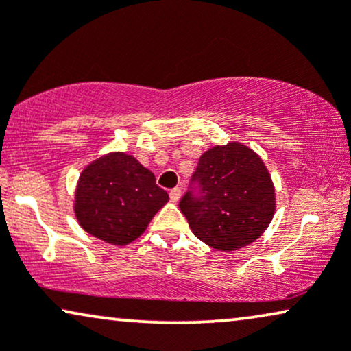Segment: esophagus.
Listing matches in <instances>:
<instances>
[{"label": "esophagus", "mask_w": 351, "mask_h": 351, "mask_svg": "<svg viewBox=\"0 0 351 351\" xmlns=\"http://www.w3.org/2000/svg\"><path fill=\"white\" fill-rule=\"evenodd\" d=\"M180 195H182V190L179 189V186H176V189H172V190H171V192H169L171 202H172V203H177V202H179Z\"/></svg>", "instance_id": "obj_1"}]
</instances>
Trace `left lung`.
<instances>
[{
	"label": "left lung",
	"instance_id": "left-lung-1",
	"mask_svg": "<svg viewBox=\"0 0 351 351\" xmlns=\"http://www.w3.org/2000/svg\"><path fill=\"white\" fill-rule=\"evenodd\" d=\"M179 208L202 242L221 252L243 248L263 235L276 211V192L263 159L239 142L216 145L199 158Z\"/></svg>",
	"mask_w": 351,
	"mask_h": 351
}]
</instances>
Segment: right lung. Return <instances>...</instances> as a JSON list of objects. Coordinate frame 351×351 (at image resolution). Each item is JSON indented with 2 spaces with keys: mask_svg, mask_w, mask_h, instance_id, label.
<instances>
[{
  "mask_svg": "<svg viewBox=\"0 0 351 351\" xmlns=\"http://www.w3.org/2000/svg\"><path fill=\"white\" fill-rule=\"evenodd\" d=\"M169 199L132 154L108 153L82 171L74 213L82 229L111 245L138 239Z\"/></svg>",
  "mask_w": 351,
  "mask_h": 351,
  "instance_id": "1",
  "label": "right lung"
}]
</instances>
